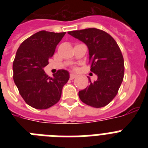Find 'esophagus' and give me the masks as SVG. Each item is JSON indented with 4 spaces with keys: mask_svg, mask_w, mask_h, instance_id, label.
<instances>
[{
    "mask_svg": "<svg viewBox=\"0 0 148 148\" xmlns=\"http://www.w3.org/2000/svg\"><path fill=\"white\" fill-rule=\"evenodd\" d=\"M76 76L77 75H75V74H74V73H71V74H70V79H74V78H76Z\"/></svg>",
    "mask_w": 148,
    "mask_h": 148,
    "instance_id": "obj_1",
    "label": "esophagus"
}]
</instances>
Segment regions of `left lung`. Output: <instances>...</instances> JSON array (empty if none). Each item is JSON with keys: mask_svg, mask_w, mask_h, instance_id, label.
Returning <instances> with one entry per match:
<instances>
[{"mask_svg": "<svg viewBox=\"0 0 148 148\" xmlns=\"http://www.w3.org/2000/svg\"><path fill=\"white\" fill-rule=\"evenodd\" d=\"M87 45L90 70L97 75L84 90L78 92L82 102L93 108H102L115 98L122 83L125 64L116 40L104 31L95 28L68 32Z\"/></svg>", "mask_w": 148, "mask_h": 148, "instance_id": "8db88e82", "label": "left lung"}]
</instances>
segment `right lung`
Returning a JSON list of instances; mask_svg holds the SVG:
<instances>
[{
  "instance_id": "1",
  "label": "right lung",
  "mask_w": 148,
  "mask_h": 148,
  "mask_svg": "<svg viewBox=\"0 0 148 148\" xmlns=\"http://www.w3.org/2000/svg\"><path fill=\"white\" fill-rule=\"evenodd\" d=\"M65 33L42 30L26 39L17 50L12 66L13 79L21 97L32 108L47 109L61 99L70 73L60 70L50 77L44 68Z\"/></svg>"
}]
</instances>
